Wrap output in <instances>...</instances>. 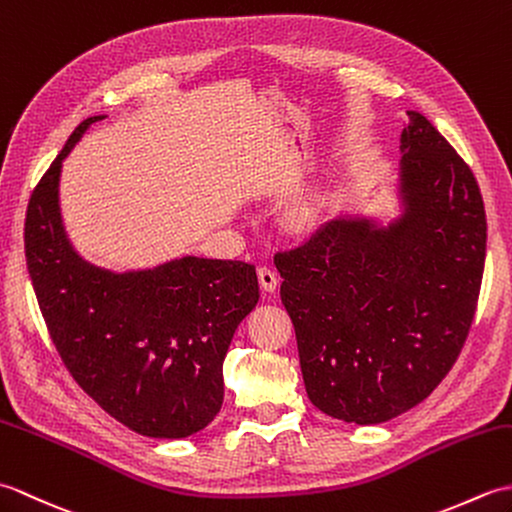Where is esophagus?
I'll use <instances>...</instances> for the list:
<instances>
[{
	"mask_svg": "<svg viewBox=\"0 0 512 512\" xmlns=\"http://www.w3.org/2000/svg\"><path fill=\"white\" fill-rule=\"evenodd\" d=\"M257 277H259V286H262V290L266 292H275L277 286H279V277L277 273L270 266H262L257 270Z\"/></svg>",
	"mask_w": 512,
	"mask_h": 512,
	"instance_id": "1",
	"label": "esophagus"
}]
</instances>
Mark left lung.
Instances as JSON below:
<instances>
[{
  "label": "left lung",
  "instance_id": "left-lung-1",
  "mask_svg": "<svg viewBox=\"0 0 512 512\" xmlns=\"http://www.w3.org/2000/svg\"><path fill=\"white\" fill-rule=\"evenodd\" d=\"M400 134V215H341L275 255L308 398L378 424L427 398L458 358L480 297L486 213L471 167L427 118Z\"/></svg>",
  "mask_w": 512,
  "mask_h": 512
}]
</instances>
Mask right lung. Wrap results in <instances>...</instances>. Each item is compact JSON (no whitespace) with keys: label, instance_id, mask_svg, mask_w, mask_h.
Returning a JSON list of instances; mask_svg holds the SVG:
<instances>
[{"label":"right lung","instance_id":"1","mask_svg":"<svg viewBox=\"0 0 512 512\" xmlns=\"http://www.w3.org/2000/svg\"><path fill=\"white\" fill-rule=\"evenodd\" d=\"M103 118L74 129L30 195V281L52 343L85 394L140 436L189 438L222 407V363L259 301L257 273L246 262L193 255L114 273L76 253L61 220V165Z\"/></svg>","mask_w":512,"mask_h":512}]
</instances>
